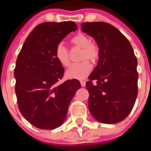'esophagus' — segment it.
<instances>
[{
	"mask_svg": "<svg viewBox=\"0 0 151 151\" xmlns=\"http://www.w3.org/2000/svg\"><path fill=\"white\" fill-rule=\"evenodd\" d=\"M81 86L82 87H85V81H81Z\"/></svg>",
	"mask_w": 151,
	"mask_h": 151,
	"instance_id": "esophagus-1",
	"label": "esophagus"
}]
</instances>
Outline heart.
Listing matches in <instances>:
<instances>
[{
    "label": "heart",
    "mask_w": 151,
    "mask_h": 151,
    "mask_svg": "<svg viewBox=\"0 0 151 151\" xmlns=\"http://www.w3.org/2000/svg\"><path fill=\"white\" fill-rule=\"evenodd\" d=\"M70 42L73 45L81 48V59L84 61L78 63L72 64L66 71V76L72 79H85L92 71V65L87 59L96 61L99 58V47L95 43L90 41L89 37L85 34H78L72 37ZM55 57L59 63L64 66L70 64L69 51L63 43L57 45L55 50Z\"/></svg>",
    "instance_id": "heart-1"
}]
</instances>
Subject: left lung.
Segmentation results:
<instances>
[{
  "label": "left lung",
  "mask_w": 151,
  "mask_h": 151,
  "mask_svg": "<svg viewBox=\"0 0 151 151\" xmlns=\"http://www.w3.org/2000/svg\"><path fill=\"white\" fill-rule=\"evenodd\" d=\"M81 30L99 47L98 63L88 77V110L101 123L114 124L131 112L138 93L137 59L129 40L112 25L82 22ZM96 80L94 86L91 81Z\"/></svg>",
  "instance_id": "left-lung-1"
}]
</instances>
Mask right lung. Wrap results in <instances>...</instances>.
<instances>
[{
	"label": "right lung",
	"mask_w": 151,
	"mask_h": 151,
	"mask_svg": "<svg viewBox=\"0 0 151 151\" xmlns=\"http://www.w3.org/2000/svg\"><path fill=\"white\" fill-rule=\"evenodd\" d=\"M77 29L73 22L41 23L27 37L18 55L14 71L18 106L25 119L36 128L61 126L81 88L76 79L59 84L64 69L55 57L57 45Z\"/></svg>",
	"instance_id": "1"
}]
</instances>
